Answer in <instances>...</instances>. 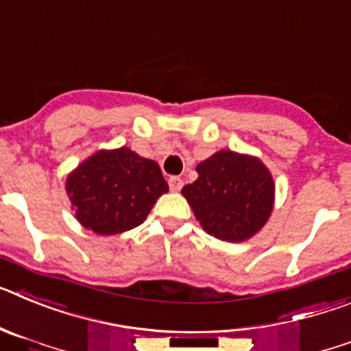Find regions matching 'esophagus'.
I'll use <instances>...</instances> for the list:
<instances>
[{"instance_id":"esophagus-1","label":"esophagus","mask_w":351,"mask_h":351,"mask_svg":"<svg viewBox=\"0 0 351 351\" xmlns=\"http://www.w3.org/2000/svg\"><path fill=\"white\" fill-rule=\"evenodd\" d=\"M182 184H184V182H182V179L179 178V176H172V178L169 179V186L172 191H179L182 188Z\"/></svg>"}]
</instances>
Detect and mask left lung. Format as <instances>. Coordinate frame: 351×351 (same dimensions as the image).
I'll list each match as a JSON object with an SVG mask.
<instances>
[{
    "label": "left lung",
    "instance_id": "8db88e82",
    "mask_svg": "<svg viewBox=\"0 0 351 351\" xmlns=\"http://www.w3.org/2000/svg\"><path fill=\"white\" fill-rule=\"evenodd\" d=\"M198 179L182 188L204 230L241 243L265 225L274 202L271 173L256 158L219 151L197 167Z\"/></svg>",
    "mask_w": 351,
    "mask_h": 351
}]
</instances>
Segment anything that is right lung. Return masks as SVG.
<instances>
[{
	"mask_svg": "<svg viewBox=\"0 0 351 351\" xmlns=\"http://www.w3.org/2000/svg\"><path fill=\"white\" fill-rule=\"evenodd\" d=\"M66 191L82 226L114 235L144 223L169 184L156 161L121 147L88 158L66 179Z\"/></svg>",
	"mask_w": 351,
	"mask_h": 351,
	"instance_id": "1",
	"label": "right lung"
}]
</instances>
